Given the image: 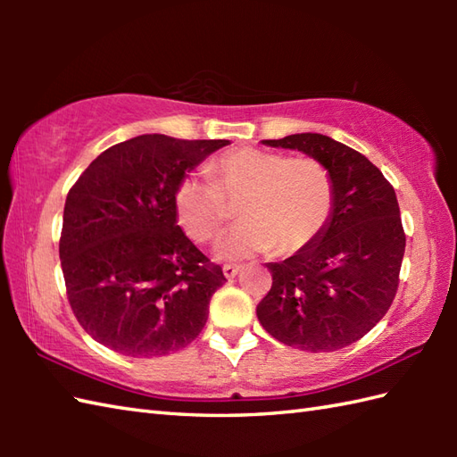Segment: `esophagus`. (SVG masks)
<instances>
[{"label": "esophagus", "instance_id": "34e87169", "mask_svg": "<svg viewBox=\"0 0 457 457\" xmlns=\"http://www.w3.org/2000/svg\"><path fill=\"white\" fill-rule=\"evenodd\" d=\"M239 273V267L237 265H223V277L226 278H236Z\"/></svg>", "mask_w": 457, "mask_h": 457}]
</instances>
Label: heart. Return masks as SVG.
I'll list each match as a JSON object with an SVG mask.
<instances>
[{
	"label": "heart",
	"mask_w": 457,
	"mask_h": 457,
	"mask_svg": "<svg viewBox=\"0 0 457 457\" xmlns=\"http://www.w3.org/2000/svg\"><path fill=\"white\" fill-rule=\"evenodd\" d=\"M209 180L184 177L174 188V218L192 241L212 244L237 208L241 228L220 247L223 259L275 249L296 255L322 236L334 213L336 190L328 167L314 157H288L253 147L221 154Z\"/></svg>",
	"instance_id": "heart-1"
}]
</instances>
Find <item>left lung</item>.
Listing matches in <instances>:
<instances>
[{
  "instance_id": "1",
  "label": "left lung",
  "mask_w": 457,
  "mask_h": 457,
  "mask_svg": "<svg viewBox=\"0 0 457 457\" xmlns=\"http://www.w3.org/2000/svg\"><path fill=\"white\" fill-rule=\"evenodd\" d=\"M322 161L334 180L329 223L312 245L267 263L273 287L257 306L261 326L304 352H336L361 339L391 308L406 236L395 188L365 154L320 133L265 139Z\"/></svg>"
}]
</instances>
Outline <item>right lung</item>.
Instances as JSON below:
<instances>
[{
	"label": "right lung",
	"instance_id": "add662e5",
	"mask_svg": "<svg viewBox=\"0 0 457 457\" xmlns=\"http://www.w3.org/2000/svg\"><path fill=\"white\" fill-rule=\"evenodd\" d=\"M228 143L139 135L104 151L74 182L58 253L68 303L98 344L159 357L206 326L226 277L177 226L172 196L187 172Z\"/></svg>",
	"mask_w": 457,
	"mask_h": 457
}]
</instances>
